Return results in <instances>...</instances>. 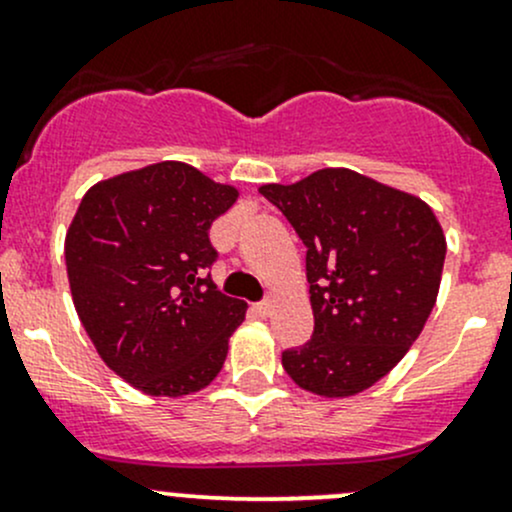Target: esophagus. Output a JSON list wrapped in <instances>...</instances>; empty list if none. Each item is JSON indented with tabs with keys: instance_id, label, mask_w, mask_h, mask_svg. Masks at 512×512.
<instances>
[{
	"instance_id": "1",
	"label": "esophagus",
	"mask_w": 512,
	"mask_h": 512,
	"mask_svg": "<svg viewBox=\"0 0 512 512\" xmlns=\"http://www.w3.org/2000/svg\"><path fill=\"white\" fill-rule=\"evenodd\" d=\"M252 311H255V314L260 316V319H267V316H272L274 304H272V301H262V304L252 306Z\"/></svg>"
}]
</instances>
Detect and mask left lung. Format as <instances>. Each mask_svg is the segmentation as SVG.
<instances>
[{"instance_id":"left-lung-1","label":"left lung","mask_w":512,"mask_h":512,"mask_svg":"<svg viewBox=\"0 0 512 512\" xmlns=\"http://www.w3.org/2000/svg\"><path fill=\"white\" fill-rule=\"evenodd\" d=\"M260 193L306 245L314 336L282 353L301 390L353 397L385 378L437 304L446 238L419 196L351 169Z\"/></svg>"}]
</instances>
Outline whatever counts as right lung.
Masks as SVG:
<instances>
[{
    "label": "right lung",
    "instance_id": "obj_1",
    "mask_svg": "<svg viewBox=\"0 0 512 512\" xmlns=\"http://www.w3.org/2000/svg\"><path fill=\"white\" fill-rule=\"evenodd\" d=\"M240 191L184 161L88 188L66 233L75 311L112 373L152 397L211 385L247 304L215 289L208 230Z\"/></svg>",
    "mask_w": 512,
    "mask_h": 512
}]
</instances>
